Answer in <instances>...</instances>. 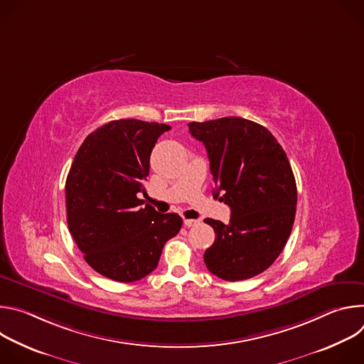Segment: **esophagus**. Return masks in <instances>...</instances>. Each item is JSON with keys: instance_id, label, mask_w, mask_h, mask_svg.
Segmentation results:
<instances>
[{"instance_id": "obj_1", "label": "esophagus", "mask_w": 364, "mask_h": 364, "mask_svg": "<svg viewBox=\"0 0 364 364\" xmlns=\"http://www.w3.org/2000/svg\"><path fill=\"white\" fill-rule=\"evenodd\" d=\"M197 223H198V220H196V219H184V226L186 228H193Z\"/></svg>"}]
</instances>
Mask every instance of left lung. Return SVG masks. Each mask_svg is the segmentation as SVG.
Returning <instances> with one entry per match:
<instances>
[{
    "mask_svg": "<svg viewBox=\"0 0 364 364\" xmlns=\"http://www.w3.org/2000/svg\"><path fill=\"white\" fill-rule=\"evenodd\" d=\"M188 129L207 149L215 196L232 212L229 225L204 220L216 233L204 252L207 269L232 282L262 274L295 220L296 184L285 151L265 127L237 117L190 122Z\"/></svg>",
    "mask_w": 364,
    "mask_h": 364,
    "instance_id": "1",
    "label": "left lung"
}]
</instances>
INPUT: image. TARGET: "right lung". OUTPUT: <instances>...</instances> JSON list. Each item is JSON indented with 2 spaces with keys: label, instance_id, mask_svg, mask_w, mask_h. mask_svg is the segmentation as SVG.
I'll use <instances>...</instances> for the list:
<instances>
[{
  "label": "right lung",
  "instance_id": "add662e5",
  "mask_svg": "<svg viewBox=\"0 0 364 364\" xmlns=\"http://www.w3.org/2000/svg\"><path fill=\"white\" fill-rule=\"evenodd\" d=\"M170 128L111 121L89 134L75 155L65 187L69 230L89 267L112 281L151 274L181 229L177 213L161 215L138 197L146 194L151 151Z\"/></svg>",
  "mask_w": 364,
  "mask_h": 364
}]
</instances>
